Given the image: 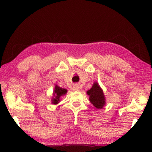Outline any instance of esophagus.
Segmentation results:
<instances>
[{"instance_id":"34e87169","label":"esophagus","mask_w":152,"mask_h":152,"mask_svg":"<svg viewBox=\"0 0 152 152\" xmlns=\"http://www.w3.org/2000/svg\"><path fill=\"white\" fill-rule=\"evenodd\" d=\"M73 90H74V91H80V88L78 86H76L73 88Z\"/></svg>"}]
</instances>
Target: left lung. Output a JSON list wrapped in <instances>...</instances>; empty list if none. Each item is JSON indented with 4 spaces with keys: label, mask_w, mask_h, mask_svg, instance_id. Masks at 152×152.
Returning a JSON list of instances; mask_svg holds the SVG:
<instances>
[{
    "label": "left lung",
    "mask_w": 152,
    "mask_h": 152,
    "mask_svg": "<svg viewBox=\"0 0 152 152\" xmlns=\"http://www.w3.org/2000/svg\"><path fill=\"white\" fill-rule=\"evenodd\" d=\"M89 96V101L97 109H102L106 104V98L104 92L99 83L95 82L91 88L86 92Z\"/></svg>",
    "instance_id": "8db88e82"
}]
</instances>
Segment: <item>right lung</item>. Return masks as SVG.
Segmentation results:
<instances>
[{"label": "right lung", "instance_id": "1", "mask_svg": "<svg viewBox=\"0 0 152 152\" xmlns=\"http://www.w3.org/2000/svg\"><path fill=\"white\" fill-rule=\"evenodd\" d=\"M67 93V89L61 88L57 84L55 86V88L53 92V96L51 97V104H57L61 101L63 96L65 95Z\"/></svg>", "mask_w": 152, "mask_h": 152}]
</instances>
